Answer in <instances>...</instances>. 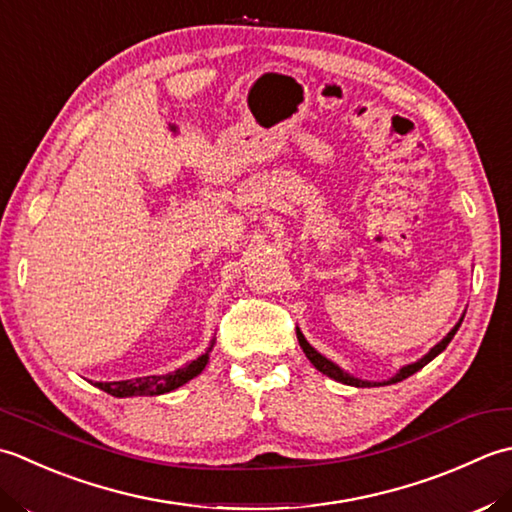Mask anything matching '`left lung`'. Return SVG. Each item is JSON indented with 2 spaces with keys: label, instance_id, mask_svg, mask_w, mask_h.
<instances>
[{
  "label": "left lung",
  "instance_id": "left-lung-1",
  "mask_svg": "<svg viewBox=\"0 0 512 512\" xmlns=\"http://www.w3.org/2000/svg\"><path fill=\"white\" fill-rule=\"evenodd\" d=\"M462 320H464V316L460 318V322H457V325L446 333V336L435 344V347L426 353V356H422L420 360H415V362H411V364H404V367L393 375V378H389V380H382V382H373V380H362V378H356V375H351V373H347L344 369H340L336 362H331L329 358H325L322 356L320 351H316L314 347H311V344L307 342V338L302 336V331L296 327V336H298V342H300V347H302V351H305V356L309 358V362L314 364V367L320 371V373H325L327 378H331V380H336V382H342V384H351V387H384V384H395V382H402L404 378H409V375H413L415 371H420L422 367H426V364H429L435 356H440V353L448 347V342L453 340V336L457 333V329H460V325H462Z\"/></svg>",
  "mask_w": 512,
  "mask_h": 512
}]
</instances>
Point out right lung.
I'll use <instances>...</instances> for the list:
<instances>
[{"label":"right lung","instance_id":"add662e5","mask_svg":"<svg viewBox=\"0 0 512 512\" xmlns=\"http://www.w3.org/2000/svg\"><path fill=\"white\" fill-rule=\"evenodd\" d=\"M214 342L210 344L203 356H198L196 360H192L185 367L176 369L172 373L165 375H145V378H134V380H119V382H97L95 387H99L101 391H106L114 398H132V395H163L170 393L174 389L183 387L185 382L194 380L198 373H203V369L210 362V353H212Z\"/></svg>","mask_w":512,"mask_h":512}]
</instances>
